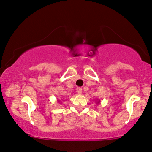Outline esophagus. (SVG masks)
<instances>
[{
  "label": "esophagus",
  "instance_id": "1",
  "mask_svg": "<svg viewBox=\"0 0 152 152\" xmlns=\"http://www.w3.org/2000/svg\"><path fill=\"white\" fill-rule=\"evenodd\" d=\"M76 91L79 94H82V88H76Z\"/></svg>",
  "mask_w": 152,
  "mask_h": 152
}]
</instances>
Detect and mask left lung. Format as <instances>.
<instances>
[{
	"label": "left lung",
	"instance_id": "obj_1",
	"mask_svg": "<svg viewBox=\"0 0 152 152\" xmlns=\"http://www.w3.org/2000/svg\"><path fill=\"white\" fill-rule=\"evenodd\" d=\"M97 101V102H96V104H99V103H100V100H99V99H96V102Z\"/></svg>",
	"mask_w": 152,
	"mask_h": 152
}]
</instances>
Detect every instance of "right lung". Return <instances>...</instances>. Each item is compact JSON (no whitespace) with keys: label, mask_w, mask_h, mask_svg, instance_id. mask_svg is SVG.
<instances>
[{"label":"right lung","mask_w":152,"mask_h":152,"mask_svg":"<svg viewBox=\"0 0 152 152\" xmlns=\"http://www.w3.org/2000/svg\"><path fill=\"white\" fill-rule=\"evenodd\" d=\"M57 101H58V103H61V100H60V99H58V100H57Z\"/></svg>","instance_id":"1"}]
</instances>
